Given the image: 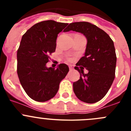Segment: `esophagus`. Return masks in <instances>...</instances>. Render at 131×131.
<instances>
[{
	"instance_id": "obj_1",
	"label": "esophagus",
	"mask_w": 131,
	"mask_h": 131,
	"mask_svg": "<svg viewBox=\"0 0 131 131\" xmlns=\"http://www.w3.org/2000/svg\"><path fill=\"white\" fill-rule=\"evenodd\" d=\"M69 69H70V71H72V70L73 69V66H72V65L69 66Z\"/></svg>"
}]
</instances>
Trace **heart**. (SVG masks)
<instances>
[{"label": "heart", "instance_id": "heart-1", "mask_svg": "<svg viewBox=\"0 0 131 131\" xmlns=\"http://www.w3.org/2000/svg\"><path fill=\"white\" fill-rule=\"evenodd\" d=\"M67 59H68V60H69V61H71V60H72V58L67 57Z\"/></svg>", "mask_w": 131, "mask_h": 131}]
</instances>
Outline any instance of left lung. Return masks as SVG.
Returning <instances> with one entry per match:
<instances>
[{"label": "left lung", "instance_id": "obj_1", "mask_svg": "<svg viewBox=\"0 0 131 131\" xmlns=\"http://www.w3.org/2000/svg\"><path fill=\"white\" fill-rule=\"evenodd\" d=\"M70 30L81 33L88 40L85 55L75 67L80 77L73 84L74 93L80 101L94 103L105 97L114 80L117 62L114 43L105 31L89 22L70 23L64 31ZM83 67L88 74L83 73Z\"/></svg>", "mask_w": 131, "mask_h": 131}]
</instances>
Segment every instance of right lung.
Wrapping results in <instances>:
<instances>
[{"label":"right lung","instance_id":"obj_1","mask_svg":"<svg viewBox=\"0 0 131 131\" xmlns=\"http://www.w3.org/2000/svg\"><path fill=\"white\" fill-rule=\"evenodd\" d=\"M68 25L43 21L31 26L22 37L17 52V73L23 89L35 101L44 102L52 98L69 71L64 63L56 69L46 67L49 55L56 50L58 34Z\"/></svg>","mask_w":131,"mask_h":131}]
</instances>
